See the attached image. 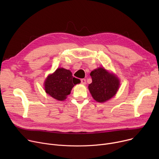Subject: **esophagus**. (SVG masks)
<instances>
[{
	"label": "esophagus",
	"instance_id": "1",
	"mask_svg": "<svg viewBox=\"0 0 159 159\" xmlns=\"http://www.w3.org/2000/svg\"><path fill=\"white\" fill-rule=\"evenodd\" d=\"M80 81H81V84H86V79H82L81 80H80Z\"/></svg>",
	"mask_w": 159,
	"mask_h": 159
}]
</instances>
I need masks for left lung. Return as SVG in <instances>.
Segmentation results:
<instances>
[{
	"label": "left lung",
	"instance_id": "left-lung-1",
	"mask_svg": "<svg viewBox=\"0 0 159 159\" xmlns=\"http://www.w3.org/2000/svg\"><path fill=\"white\" fill-rule=\"evenodd\" d=\"M92 82L88 88L96 101L104 102L112 98L119 88V80L115 75L107 72L104 68H99L90 73Z\"/></svg>",
	"mask_w": 159,
	"mask_h": 159
}]
</instances>
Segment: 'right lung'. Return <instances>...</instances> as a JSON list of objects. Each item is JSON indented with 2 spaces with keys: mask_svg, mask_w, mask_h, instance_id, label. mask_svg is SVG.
<instances>
[{
  "mask_svg": "<svg viewBox=\"0 0 159 159\" xmlns=\"http://www.w3.org/2000/svg\"><path fill=\"white\" fill-rule=\"evenodd\" d=\"M80 82L79 79L73 77L70 70L58 68L46 79L45 90L53 98L58 101H64L70 94L72 88Z\"/></svg>",
  "mask_w": 159,
  "mask_h": 159,
  "instance_id": "add662e5",
  "label": "right lung"
}]
</instances>
